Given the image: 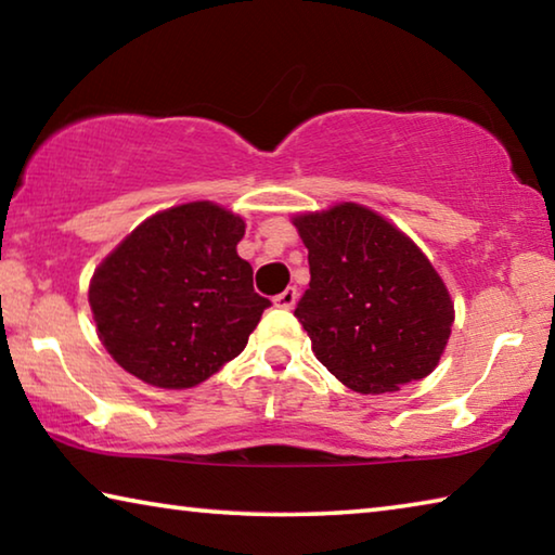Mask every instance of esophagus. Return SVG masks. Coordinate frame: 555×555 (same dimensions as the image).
<instances>
[{
    "mask_svg": "<svg viewBox=\"0 0 555 555\" xmlns=\"http://www.w3.org/2000/svg\"><path fill=\"white\" fill-rule=\"evenodd\" d=\"M296 300H298V291L294 286H288L286 291H281L279 296H274V306L284 308V311H291V308L296 306Z\"/></svg>",
    "mask_w": 555,
    "mask_h": 555,
    "instance_id": "esophagus-1",
    "label": "esophagus"
}]
</instances>
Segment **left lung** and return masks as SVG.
I'll use <instances>...</instances> for the list:
<instances>
[{
    "instance_id": "8db88e82",
    "label": "left lung",
    "mask_w": 555,
    "mask_h": 555,
    "mask_svg": "<svg viewBox=\"0 0 555 555\" xmlns=\"http://www.w3.org/2000/svg\"><path fill=\"white\" fill-rule=\"evenodd\" d=\"M294 224L311 267L294 315L327 372L362 393L428 377L453 327V300L424 251L354 203Z\"/></svg>"
}]
</instances>
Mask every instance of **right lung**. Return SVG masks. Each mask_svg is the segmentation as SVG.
Masks as SVG:
<instances>
[{
	"label": "right lung",
	"mask_w": 555,
	"mask_h": 555,
	"mask_svg": "<svg viewBox=\"0 0 555 555\" xmlns=\"http://www.w3.org/2000/svg\"><path fill=\"white\" fill-rule=\"evenodd\" d=\"M244 220L215 203L164 210L98 267L90 308L107 352L162 389L195 387L237 357L271 300L237 255Z\"/></svg>",
	"instance_id": "right-lung-1"
}]
</instances>
